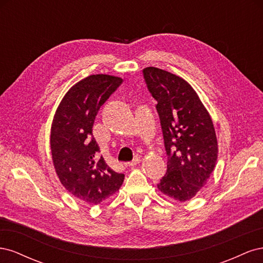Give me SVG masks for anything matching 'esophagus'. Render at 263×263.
Listing matches in <instances>:
<instances>
[{"label": "esophagus", "mask_w": 263, "mask_h": 263, "mask_svg": "<svg viewBox=\"0 0 263 263\" xmlns=\"http://www.w3.org/2000/svg\"><path fill=\"white\" fill-rule=\"evenodd\" d=\"M139 162H140V158H139V157H136V158L134 159L133 161L125 163V165H126V166H134V165H137Z\"/></svg>", "instance_id": "esophagus-1"}]
</instances>
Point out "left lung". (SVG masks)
I'll return each mask as SVG.
<instances>
[{"instance_id": "obj_1", "label": "left lung", "mask_w": 263, "mask_h": 263, "mask_svg": "<svg viewBox=\"0 0 263 263\" xmlns=\"http://www.w3.org/2000/svg\"><path fill=\"white\" fill-rule=\"evenodd\" d=\"M149 92L157 101L168 164L158 189L178 202L194 197L211 177L218 145L211 115L184 79L168 71L142 70Z\"/></svg>"}]
</instances>
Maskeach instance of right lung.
I'll return each mask as SVG.
<instances>
[{"label":"right lung","instance_id":"add662e5","mask_svg":"<svg viewBox=\"0 0 263 263\" xmlns=\"http://www.w3.org/2000/svg\"><path fill=\"white\" fill-rule=\"evenodd\" d=\"M123 79L92 74L66 93L51 124L50 149L55 173L69 192L90 205L115 194L125 176L115 172L100 155L92 128L99 109Z\"/></svg>","mask_w":263,"mask_h":263}]
</instances>
